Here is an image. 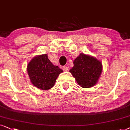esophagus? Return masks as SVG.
<instances>
[{"label": "esophagus", "instance_id": "1", "mask_svg": "<svg viewBox=\"0 0 130 130\" xmlns=\"http://www.w3.org/2000/svg\"><path fill=\"white\" fill-rule=\"evenodd\" d=\"M62 69H63V71H68V67L64 66V67H63Z\"/></svg>", "mask_w": 130, "mask_h": 130}]
</instances>
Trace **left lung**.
Returning a JSON list of instances; mask_svg holds the SVG:
<instances>
[{"label": "left lung", "instance_id": "obj_1", "mask_svg": "<svg viewBox=\"0 0 130 130\" xmlns=\"http://www.w3.org/2000/svg\"><path fill=\"white\" fill-rule=\"evenodd\" d=\"M73 63L70 72L81 87L90 88L98 83L102 72L101 62L94 57L80 53Z\"/></svg>", "mask_w": 130, "mask_h": 130}]
</instances>
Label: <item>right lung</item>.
I'll use <instances>...</instances> for the list:
<instances>
[{"instance_id":"add662e5","label":"right lung","mask_w":130,"mask_h":130,"mask_svg":"<svg viewBox=\"0 0 130 130\" xmlns=\"http://www.w3.org/2000/svg\"><path fill=\"white\" fill-rule=\"evenodd\" d=\"M27 72L31 82L35 87L47 90L54 86L57 78L63 71L53 65L47 55L44 54L31 60L27 65Z\"/></svg>"}]
</instances>
